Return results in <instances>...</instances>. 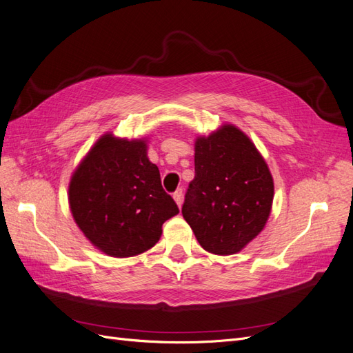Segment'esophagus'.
<instances>
[{
    "mask_svg": "<svg viewBox=\"0 0 353 353\" xmlns=\"http://www.w3.org/2000/svg\"><path fill=\"white\" fill-rule=\"evenodd\" d=\"M183 197H184V194H183V190H176L175 193H174V200H175V203L178 205V208H181L183 206Z\"/></svg>",
    "mask_w": 353,
    "mask_h": 353,
    "instance_id": "esophagus-1",
    "label": "esophagus"
}]
</instances>
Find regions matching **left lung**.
I'll use <instances>...</instances> for the list:
<instances>
[{"label": "left lung", "instance_id": "left-lung-1", "mask_svg": "<svg viewBox=\"0 0 353 353\" xmlns=\"http://www.w3.org/2000/svg\"><path fill=\"white\" fill-rule=\"evenodd\" d=\"M194 170L183 205L184 219L206 252L239 253L270 218L274 179L268 165L248 135L223 123L196 138Z\"/></svg>", "mask_w": 353, "mask_h": 353}]
</instances>
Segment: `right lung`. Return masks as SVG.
<instances>
[{
  "label": "right lung",
  "mask_w": 353,
  "mask_h": 353,
  "mask_svg": "<svg viewBox=\"0 0 353 353\" xmlns=\"http://www.w3.org/2000/svg\"><path fill=\"white\" fill-rule=\"evenodd\" d=\"M69 208L83 236L104 254L131 258L152 249L162 225L178 215L159 168L147 157V140L101 135L73 170Z\"/></svg>",
  "instance_id": "1"
}]
</instances>
